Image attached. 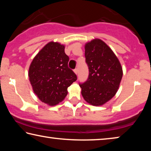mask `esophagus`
<instances>
[{
  "label": "esophagus",
  "instance_id": "obj_1",
  "mask_svg": "<svg viewBox=\"0 0 151 151\" xmlns=\"http://www.w3.org/2000/svg\"><path fill=\"white\" fill-rule=\"evenodd\" d=\"M74 72H75L76 75H77V74H78V69H77V68H75V69L74 70Z\"/></svg>",
  "mask_w": 151,
  "mask_h": 151
}]
</instances>
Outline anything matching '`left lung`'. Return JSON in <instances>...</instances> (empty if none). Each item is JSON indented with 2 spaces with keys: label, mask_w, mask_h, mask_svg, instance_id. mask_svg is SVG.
<instances>
[{
  "label": "left lung",
  "mask_w": 151,
  "mask_h": 151,
  "mask_svg": "<svg viewBox=\"0 0 151 151\" xmlns=\"http://www.w3.org/2000/svg\"><path fill=\"white\" fill-rule=\"evenodd\" d=\"M85 49L89 75L87 81L79 85L81 94L92 105H103L118 91L122 77V68L113 51L101 39L86 42Z\"/></svg>",
  "instance_id": "8db88e82"
}]
</instances>
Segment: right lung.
I'll use <instances>...</instances> for the list:
<instances>
[{
  "label": "right lung",
  "mask_w": 151,
  "mask_h": 151,
  "mask_svg": "<svg viewBox=\"0 0 151 151\" xmlns=\"http://www.w3.org/2000/svg\"><path fill=\"white\" fill-rule=\"evenodd\" d=\"M65 45L51 41L33 58L29 77L34 93L42 103L57 105L68 94L67 88L77 79L68 66L69 58Z\"/></svg>",
  "instance_id": "right-lung-1"
}]
</instances>
